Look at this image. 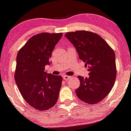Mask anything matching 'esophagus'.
Returning a JSON list of instances; mask_svg holds the SVG:
<instances>
[{"instance_id":"esophagus-1","label":"esophagus","mask_w":131,"mask_h":131,"mask_svg":"<svg viewBox=\"0 0 131 131\" xmlns=\"http://www.w3.org/2000/svg\"><path fill=\"white\" fill-rule=\"evenodd\" d=\"M70 78H71V77H70V76H68V75L63 76V79L64 80H68V79H69Z\"/></svg>"}]
</instances>
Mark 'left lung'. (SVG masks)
<instances>
[{"label":"left lung","instance_id":"obj_1","mask_svg":"<svg viewBox=\"0 0 131 131\" xmlns=\"http://www.w3.org/2000/svg\"><path fill=\"white\" fill-rule=\"evenodd\" d=\"M65 37L88 68L89 77H78L80 86L75 91L77 97L89 104L98 103L107 96L115 83V52L100 36L92 32H69Z\"/></svg>","mask_w":131,"mask_h":131}]
</instances>
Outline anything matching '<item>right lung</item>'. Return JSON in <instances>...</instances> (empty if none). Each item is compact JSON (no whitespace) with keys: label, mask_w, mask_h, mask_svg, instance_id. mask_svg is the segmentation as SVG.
<instances>
[{"label":"right lung","mask_w":131,"mask_h":131,"mask_svg":"<svg viewBox=\"0 0 131 131\" xmlns=\"http://www.w3.org/2000/svg\"><path fill=\"white\" fill-rule=\"evenodd\" d=\"M63 33H42L30 38L16 58L15 81L24 100L31 107L47 110L56 104L62 77L45 71L52 52Z\"/></svg>","instance_id":"add662e5"}]
</instances>
